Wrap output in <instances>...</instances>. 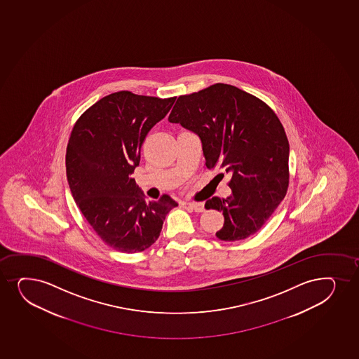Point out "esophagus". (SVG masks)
<instances>
[{"instance_id": "34e87169", "label": "esophagus", "mask_w": 359, "mask_h": 359, "mask_svg": "<svg viewBox=\"0 0 359 359\" xmlns=\"http://www.w3.org/2000/svg\"><path fill=\"white\" fill-rule=\"evenodd\" d=\"M187 206L190 207L195 212H203L205 206L201 202H187Z\"/></svg>"}]
</instances>
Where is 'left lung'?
Listing matches in <instances>:
<instances>
[{
    "label": "left lung",
    "instance_id": "1",
    "mask_svg": "<svg viewBox=\"0 0 359 359\" xmlns=\"http://www.w3.org/2000/svg\"><path fill=\"white\" fill-rule=\"evenodd\" d=\"M169 122L198 134L207 168L230 176L232 194L205 203L224 215L215 236L235 242L256 233L289 188V140L276 112L255 95L215 83L180 95Z\"/></svg>",
    "mask_w": 359,
    "mask_h": 359
}]
</instances>
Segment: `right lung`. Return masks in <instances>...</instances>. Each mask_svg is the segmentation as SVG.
Returning a JSON list of instances; mask_svg holds the SVG:
<instances>
[{
  "mask_svg": "<svg viewBox=\"0 0 359 359\" xmlns=\"http://www.w3.org/2000/svg\"><path fill=\"white\" fill-rule=\"evenodd\" d=\"M175 99L115 92L88 107L70 133V191L99 238L117 252L133 254L151 247L166 215L178 206L166 194L158 201L146 200L130 177L140 163L144 137Z\"/></svg>",
  "mask_w": 359,
  "mask_h": 359,
  "instance_id": "obj_1",
  "label": "right lung"
}]
</instances>
